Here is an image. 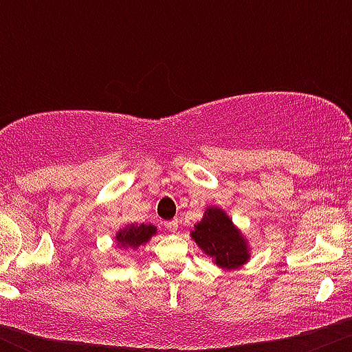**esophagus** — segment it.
<instances>
[{
	"mask_svg": "<svg viewBox=\"0 0 352 352\" xmlns=\"http://www.w3.org/2000/svg\"><path fill=\"white\" fill-rule=\"evenodd\" d=\"M165 228L168 230V232H177V228H179V219H172V221H166L165 223Z\"/></svg>",
	"mask_w": 352,
	"mask_h": 352,
	"instance_id": "1",
	"label": "esophagus"
}]
</instances>
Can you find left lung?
<instances>
[{"instance_id": "8db88e82", "label": "left lung", "mask_w": 352, "mask_h": 352, "mask_svg": "<svg viewBox=\"0 0 352 352\" xmlns=\"http://www.w3.org/2000/svg\"><path fill=\"white\" fill-rule=\"evenodd\" d=\"M190 236L218 267L226 271L242 267L250 258L247 236L240 232L225 209L218 206L206 208L204 216L197 225H194Z\"/></svg>"}]
</instances>
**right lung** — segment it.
Segmentation results:
<instances>
[{"label": "right lung", "mask_w": 352, "mask_h": 352, "mask_svg": "<svg viewBox=\"0 0 352 352\" xmlns=\"http://www.w3.org/2000/svg\"><path fill=\"white\" fill-rule=\"evenodd\" d=\"M156 235V226L151 223H133V225H126L116 233L113 240H116L117 248H131V250H138L140 247L146 245L151 240V236Z\"/></svg>", "instance_id": "1"}]
</instances>
